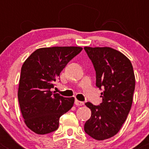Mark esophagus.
I'll use <instances>...</instances> for the list:
<instances>
[{
  "instance_id": "34e87169",
  "label": "esophagus",
  "mask_w": 149,
  "mask_h": 149,
  "mask_svg": "<svg viewBox=\"0 0 149 149\" xmlns=\"http://www.w3.org/2000/svg\"><path fill=\"white\" fill-rule=\"evenodd\" d=\"M75 104L77 105V106H82V105L84 104V102H81V101H79V100H75Z\"/></svg>"
}]
</instances>
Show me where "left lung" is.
<instances>
[{"label": "left lung", "instance_id": "1", "mask_svg": "<svg viewBox=\"0 0 149 149\" xmlns=\"http://www.w3.org/2000/svg\"><path fill=\"white\" fill-rule=\"evenodd\" d=\"M84 49L95 69L96 86L104 90L100 105L85 104L91 115L84 130L93 139L103 141L115 136L127 119L136 85L133 68L125 55L111 47H85Z\"/></svg>", "mask_w": 149, "mask_h": 149}]
</instances>
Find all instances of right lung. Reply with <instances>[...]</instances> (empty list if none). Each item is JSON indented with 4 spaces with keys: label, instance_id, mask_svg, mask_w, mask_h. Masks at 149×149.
<instances>
[{
    "label": "right lung",
    "instance_id": "add662e5",
    "mask_svg": "<svg viewBox=\"0 0 149 149\" xmlns=\"http://www.w3.org/2000/svg\"><path fill=\"white\" fill-rule=\"evenodd\" d=\"M82 49L80 47L40 48L24 63L18 99L25 124L37 134L56 130L60 118L73 106V97L54 94L51 88L68 63Z\"/></svg>",
    "mask_w": 149,
    "mask_h": 149
}]
</instances>
